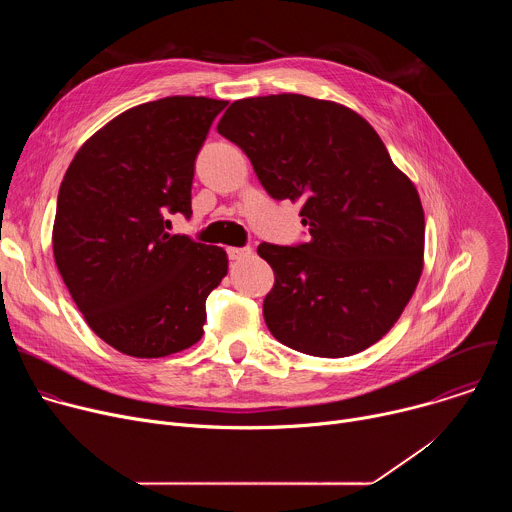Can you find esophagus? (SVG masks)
<instances>
[{"label":"esophagus","instance_id":"obj_1","mask_svg":"<svg viewBox=\"0 0 512 512\" xmlns=\"http://www.w3.org/2000/svg\"><path fill=\"white\" fill-rule=\"evenodd\" d=\"M227 253H229V259H233V261H239V259H245V257H249L253 251H251L249 247H231V249H227Z\"/></svg>","mask_w":512,"mask_h":512}]
</instances>
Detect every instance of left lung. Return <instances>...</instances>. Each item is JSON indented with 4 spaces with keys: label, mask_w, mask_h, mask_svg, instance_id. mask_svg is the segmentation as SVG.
<instances>
[{
    "label": "left lung",
    "mask_w": 512,
    "mask_h": 512,
    "mask_svg": "<svg viewBox=\"0 0 512 512\" xmlns=\"http://www.w3.org/2000/svg\"><path fill=\"white\" fill-rule=\"evenodd\" d=\"M216 131L237 143L275 200L302 202L310 241L257 247L273 273L263 316L285 346L340 358L381 340L423 269L413 182L352 109L306 95L235 101Z\"/></svg>",
    "instance_id": "1"
}]
</instances>
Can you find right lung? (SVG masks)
<instances>
[{"mask_svg":"<svg viewBox=\"0 0 512 512\" xmlns=\"http://www.w3.org/2000/svg\"><path fill=\"white\" fill-rule=\"evenodd\" d=\"M227 101L166 97L117 115L70 162L52 251L91 330L115 350L160 358L196 344L206 298L227 275L221 247L170 235L192 214L194 160Z\"/></svg>","mask_w":512,"mask_h":512,"instance_id":"obj_1","label":"right lung"}]
</instances>
